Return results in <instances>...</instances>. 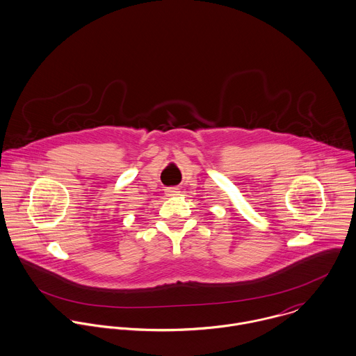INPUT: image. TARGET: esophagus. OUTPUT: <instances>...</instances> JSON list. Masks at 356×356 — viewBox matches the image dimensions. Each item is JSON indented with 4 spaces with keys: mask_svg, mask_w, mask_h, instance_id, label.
Listing matches in <instances>:
<instances>
[{
    "mask_svg": "<svg viewBox=\"0 0 356 356\" xmlns=\"http://www.w3.org/2000/svg\"><path fill=\"white\" fill-rule=\"evenodd\" d=\"M180 191H179V188H176V187H170V188H166V195H169V197H173V195H177Z\"/></svg>",
    "mask_w": 356,
    "mask_h": 356,
    "instance_id": "esophagus-1",
    "label": "esophagus"
}]
</instances>
